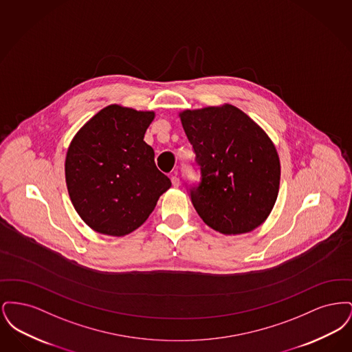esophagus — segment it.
Listing matches in <instances>:
<instances>
[{
    "label": "esophagus",
    "mask_w": 352,
    "mask_h": 352,
    "mask_svg": "<svg viewBox=\"0 0 352 352\" xmlns=\"http://www.w3.org/2000/svg\"><path fill=\"white\" fill-rule=\"evenodd\" d=\"M171 184H173L174 187H178L179 184H181V181H179V178L177 175H171Z\"/></svg>",
    "instance_id": "1"
}]
</instances>
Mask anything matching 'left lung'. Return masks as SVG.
<instances>
[{
    "label": "left lung",
    "mask_w": 352,
    "mask_h": 352,
    "mask_svg": "<svg viewBox=\"0 0 352 352\" xmlns=\"http://www.w3.org/2000/svg\"><path fill=\"white\" fill-rule=\"evenodd\" d=\"M199 182L187 184L203 221L245 234L268 218L280 187V160L267 133L234 105L181 113Z\"/></svg>",
    "instance_id": "obj_1"
}]
</instances>
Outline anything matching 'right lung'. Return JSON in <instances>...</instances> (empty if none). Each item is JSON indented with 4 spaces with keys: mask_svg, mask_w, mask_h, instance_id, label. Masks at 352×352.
Returning <instances> with one entry per match:
<instances>
[{
    "mask_svg": "<svg viewBox=\"0 0 352 352\" xmlns=\"http://www.w3.org/2000/svg\"><path fill=\"white\" fill-rule=\"evenodd\" d=\"M153 118L154 112L109 105L84 125L68 148V194L96 232L131 234L171 186L144 141Z\"/></svg>",
    "mask_w": 352,
    "mask_h": 352,
    "instance_id": "1",
    "label": "right lung"
}]
</instances>
